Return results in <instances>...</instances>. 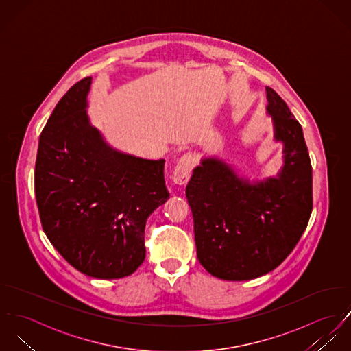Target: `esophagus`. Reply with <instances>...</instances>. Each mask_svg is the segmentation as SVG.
<instances>
[{"mask_svg": "<svg viewBox=\"0 0 351 351\" xmlns=\"http://www.w3.org/2000/svg\"><path fill=\"white\" fill-rule=\"evenodd\" d=\"M194 164H195V158L189 153L184 154L179 160V164L173 172V182L178 184H186L191 176Z\"/></svg>", "mask_w": 351, "mask_h": 351, "instance_id": "34e87169", "label": "esophagus"}]
</instances>
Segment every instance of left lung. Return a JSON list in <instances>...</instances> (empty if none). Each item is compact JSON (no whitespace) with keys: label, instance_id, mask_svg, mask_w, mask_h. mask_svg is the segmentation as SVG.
I'll list each match as a JSON object with an SVG mask.
<instances>
[{"label":"left lung","instance_id":"obj_1","mask_svg":"<svg viewBox=\"0 0 351 351\" xmlns=\"http://www.w3.org/2000/svg\"><path fill=\"white\" fill-rule=\"evenodd\" d=\"M266 90L276 138L285 143L280 178L250 186L210 158L194 169L186 187L198 259L221 280H254L278 267L313 208L312 165L301 125L273 88Z\"/></svg>","mask_w":351,"mask_h":351}]
</instances>
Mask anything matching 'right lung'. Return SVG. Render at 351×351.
<instances>
[{
    "label": "right lung",
    "mask_w": 351,
    "mask_h": 351,
    "mask_svg": "<svg viewBox=\"0 0 351 351\" xmlns=\"http://www.w3.org/2000/svg\"><path fill=\"white\" fill-rule=\"evenodd\" d=\"M90 82H75L42 130L35 197L42 228L65 261L89 277L114 280L142 265L146 219L169 193L164 160L118 153L89 125Z\"/></svg>",
    "instance_id": "obj_1"
}]
</instances>
